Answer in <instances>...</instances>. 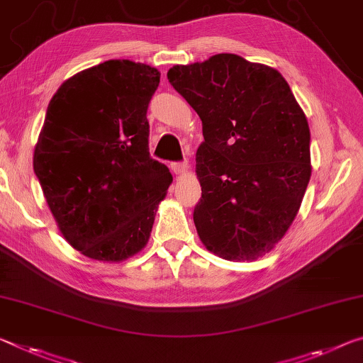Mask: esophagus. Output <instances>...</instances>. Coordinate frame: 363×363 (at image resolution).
I'll list each match as a JSON object with an SVG mask.
<instances>
[{
    "label": "esophagus",
    "mask_w": 363,
    "mask_h": 363,
    "mask_svg": "<svg viewBox=\"0 0 363 363\" xmlns=\"http://www.w3.org/2000/svg\"><path fill=\"white\" fill-rule=\"evenodd\" d=\"M172 171H174V174L181 176V174H186V172L189 171V163L187 161H182V163H172Z\"/></svg>",
    "instance_id": "obj_1"
}]
</instances>
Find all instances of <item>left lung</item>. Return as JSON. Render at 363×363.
Wrapping results in <instances>:
<instances>
[{
  "instance_id": "1",
  "label": "left lung",
  "mask_w": 363,
  "mask_h": 363,
  "mask_svg": "<svg viewBox=\"0 0 363 363\" xmlns=\"http://www.w3.org/2000/svg\"><path fill=\"white\" fill-rule=\"evenodd\" d=\"M168 80L202 119L199 238L226 260H257L284 238L312 174L306 113L276 69L233 53L172 66Z\"/></svg>"
}]
</instances>
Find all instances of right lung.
<instances>
[{
  "label": "right lung",
  "mask_w": 363,
  "mask_h": 363,
  "mask_svg": "<svg viewBox=\"0 0 363 363\" xmlns=\"http://www.w3.org/2000/svg\"><path fill=\"white\" fill-rule=\"evenodd\" d=\"M158 84V69L109 60L65 80L48 105L33 171L61 234L91 260L139 254L172 182L148 152Z\"/></svg>",
  "instance_id": "right-lung-1"
}]
</instances>
